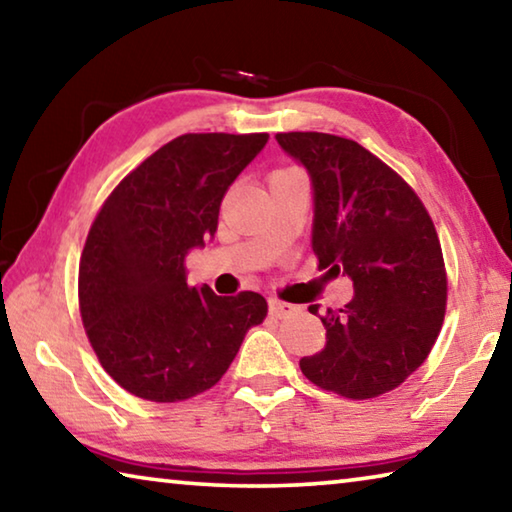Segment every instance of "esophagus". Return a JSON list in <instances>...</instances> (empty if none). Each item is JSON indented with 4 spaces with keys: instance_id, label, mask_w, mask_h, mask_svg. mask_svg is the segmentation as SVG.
Returning a JSON list of instances; mask_svg holds the SVG:
<instances>
[{
    "instance_id": "34e87169",
    "label": "esophagus",
    "mask_w": 512,
    "mask_h": 512,
    "mask_svg": "<svg viewBox=\"0 0 512 512\" xmlns=\"http://www.w3.org/2000/svg\"><path fill=\"white\" fill-rule=\"evenodd\" d=\"M296 309L298 307L291 305V302H282V300H277V298L268 300V311H271V316H275V318L287 316V314H291V311H296Z\"/></svg>"
}]
</instances>
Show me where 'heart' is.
Returning <instances> with one entry per match:
<instances>
[{
	"label": "heart",
	"instance_id": "1",
	"mask_svg": "<svg viewBox=\"0 0 512 512\" xmlns=\"http://www.w3.org/2000/svg\"><path fill=\"white\" fill-rule=\"evenodd\" d=\"M277 171H282V169H277Z\"/></svg>",
	"mask_w": 512,
	"mask_h": 512
}]
</instances>
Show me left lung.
Instances as JSON below:
<instances>
[{"instance_id":"8db88e82","label":"left lung","mask_w":512,"mask_h":512,"mask_svg":"<svg viewBox=\"0 0 512 512\" xmlns=\"http://www.w3.org/2000/svg\"><path fill=\"white\" fill-rule=\"evenodd\" d=\"M314 185L311 248L327 277L345 273L354 298L320 318L327 343L300 359L311 384L348 400L393 391L436 343L447 273L427 207L400 173L348 137L277 133ZM318 314V305L309 307Z\"/></svg>"}]
</instances>
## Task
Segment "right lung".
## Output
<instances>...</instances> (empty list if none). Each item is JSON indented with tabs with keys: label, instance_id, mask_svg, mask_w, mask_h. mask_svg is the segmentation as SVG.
I'll use <instances>...</instances> for the list:
<instances>
[{
	"label": "right lung",
	"instance_id": "right-lung-1",
	"mask_svg": "<svg viewBox=\"0 0 512 512\" xmlns=\"http://www.w3.org/2000/svg\"><path fill=\"white\" fill-rule=\"evenodd\" d=\"M266 133H187L160 146L103 201L79 264V309L103 370L149 402L219 381L268 314L255 291L189 287L185 255L219 225L221 201Z\"/></svg>",
	"mask_w": 512,
	"mask_h": 512
}]
</instances>
